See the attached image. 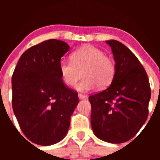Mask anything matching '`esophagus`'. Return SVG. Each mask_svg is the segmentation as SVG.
Instances as JSON below:
<instances>
[{"label": "esophagus", "mask_w": 160, "mask_h": 160, "mask_svg": "<svg viewBox=\"0 0 160 160\" xmlns=\"http://www.w3.org/2000/svg\"><path fill=\"white\" fill-rule=\"evenodd\" d=\"M78 98H79V99H80V100L86 99V98H88V96H87V95H85V94H83V93H78Z\"/></svg>", "instance_id": "obj_1"}]
</instances>
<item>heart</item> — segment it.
<instances>
[{
    "label": "heart",
    "instance_id": "obj_1",
    "mask_svg": "<svg viewBox=\"0 0 160 160\" xmlns=\"http://www.w3.org/2000/svg\"><path fill=\"white\" fill-rule=\"evenodd\" d=\"M59 72L64 83L70 87H73L83 75V80L77 86L80 91H88L97 86L103 90L114 79L115 63L102 50L87 45L74 51L71 60L62 59Z\"/></svg>",
    "mask_w": 160,
    "mask_h": 160
}]
</instances>
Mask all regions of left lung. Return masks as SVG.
Wrapping results in <instances>:
<instances>
[{
  "mask_svg": "<svg viewBox=\"0 0 160 160\" xmlns=\"http://www.w3.org/2000/svg\"><path fill=\"white\" fill-rule=\"evenodd\" d=\"M115 61V74L108 89L89 97L91 127L100 139L122 143L133 138L149 114L151 90L144 67L131 50L108 40Z\"/></svg>",
  "mask_w": 160,
  "mask_h": 160,
  "instance_id": "8db88e82",
  "label": "left lung"
}]
</instances>
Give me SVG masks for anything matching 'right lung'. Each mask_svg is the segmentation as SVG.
I'll use <instances>...</instances> for the list:
<instances>
[{
  "instance_id": "right-lung-1",
  "label": "right lung",
  "mask_w": 160,
  "mask_h": 160,
  "mask_svg": "<svg viewBox=\"0 0 160 160\" xmlns=\"http://www.w3.org/2000/svg\"><path fill=\"white\" fill-rule=\"evenodd\" d=\"M65 42L49 39L27 49L13 72L12 107L24 135L35 144L50 146L68 132L70 116L79 103L59 72Z\"/></svg>"
}]
</instances>
